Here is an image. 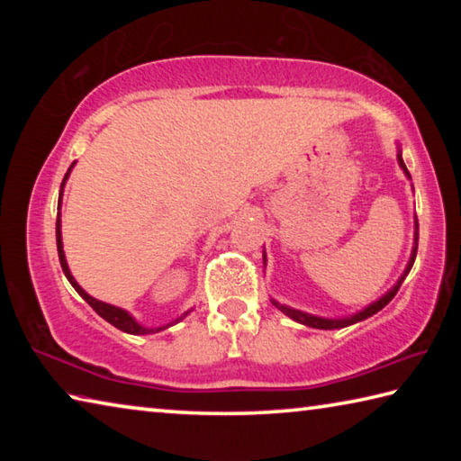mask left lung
I'll use <instances>...</instances> for the list:
<instances>
[{"mask_svg": "<svg viewBox=\"0 0 461 461\" xmlns=\"http://www.w3.org/2000/svg\"><path fill=\"white\" fill-rule=\"evenodd\" d=\"M399 165L402 167V170L404 173H407V176H411L409 175V170H407V167H404V162H402V158H401V154H399ZM415 240H419V223H417V231H415ZM415 256H417V246L412 248V256H411V264L407 267V272L412 268V262H415ZM404 280V276L399 280V285H396L393 291H390L388 294H384L382 296L380 301H376L374 303V305H370L368 309H364L362 313H357V315H354V317H348V319H321V317H313V315H307V313H301V311H294V309H291V307H285V305H280V303H275V305L283 311L285 315H288L291 319H294V321H299V323H303V325H309V327H315V330H339V327H346V325H352V323H357V321H362V319H368L370 315H374V313H378L380 309H384L390 301L394 299V294L399 293V288H401V283Z\"/></svg>", "mask_w": 461, "mask_h": 461, "instance_id": "8db88e82", "label": "left lung"}]
</instances>
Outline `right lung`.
Wrapping results in <instances>:
<instances>
[{
    "label": "right lung",
    "mask_w": 461,
    "mask_h": 461,
    "mask_svg": "<svg viewBox=\"0 0 461 461\" xmlns=\"http://www.w3.org/2000/svg\"><path fill=\"white\" fill-rule=\"evenodd\" d=\"M75 165V162H73ZM73 165L68 167V170H67V175H65V178H62V185H65V181H67V176H68V173H71V168H73ZM60 185V186H62ZM60 194H62V191H60ZM59 205H60V199H59ZM57 248H59V260H60V267H62V272H65V276L68 278V283H71L73 286H75V291L79 293L85 301L89 303V305L93 307V311H95V313L99 315V317H104L107 323H112L113 327H118V330H122V331H126V333H134V335H142V333H154V331H160L162 327H158V330H146V327H142V325H138L134 319H131L126 311H122V309H118V307H113V305H107V303H101V301H97V299H93V296H89L87 293L83 291V288L75 283V278L71 276V270H68V267H67V260H65V252H62V240H60V220L57 217Z\"/></svg>",
    "instance_id": "right-lung-1"
}]
</instances>
